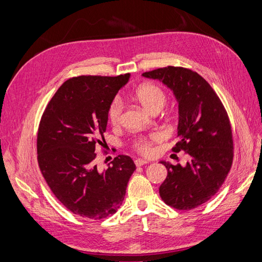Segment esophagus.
Returning <instances> with one entry per match:
<instances>
[{
  "label": "esophagus",
  "mask_w": 262,
  "mask_h": 262,
  "mask_svg": "<svg viewBox=\"0 0 262 262\" xmlns=\"http://www.w3.org/2000/svg\"><path fill=\"white\" fill-rule=\"evenodd\" d=\"M134 163H136L137 166H143L144 164H147L148 161H145V160H141V158H138V160L134 161Z\"/></svg>",
  "instance_id": "obj_1"
}]
</instances>
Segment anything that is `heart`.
<instances>
[{
  "instance_id": "obj_1",
  "label": "heart",
  "mask_w": 262,
  "mask_h": 262,
  "mask_svg": "<svg viewBox=\"0 0 262 262\" xmlns=\"http://www.w3.org/2000/svg\"><path fill=\"white\" fill-rule=\"evenodd\" d=\"M137 100L143 106L149 113L153 110L161 109L166 102V94L162 87L156 84H144L138 87L136 93H134ZM123 112V102L122 100L116 97L110 102L108 107V119L113 125H118L121 122ZM160 133H152L149 137H140L134 139L132 142V146L137 152L148 155L153 152L152 142L160 139Z\"/></svg>"
}]
</instances>
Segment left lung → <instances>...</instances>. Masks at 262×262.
I'll return each instance as SVG.
<instances>
[{"label":"left lung","mask_w":262,"mask_h":262,"mask_svg":"<svg viewBox=\"0 0 262 262\" xmlns=\"http://www.w3.org/2000/svg\"><path fill=\"white\" fill-rule=\"evenodd\" d=\"M142 75L160 80L173 92L179 109V141L172 152L184 150L191 157L184 167L161 162L167 177L160 195L173 209L192 210L219 191L231 170L234 144L227 113L211 85L191 70L167 67Z\"/></svg>","instance_id":"1"}]
</instances>
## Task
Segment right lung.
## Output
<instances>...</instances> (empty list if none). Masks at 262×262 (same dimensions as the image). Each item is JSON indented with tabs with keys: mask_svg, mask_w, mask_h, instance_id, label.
I'll use <instances>...</instances> for the list:
<instances>
[{
	"mask_svg": "<svg viewBox=\"0 0 262 262\" xmlns=\"http://www.w3.org/2000/svg\"><path fill=\"white\" fill-rule=\"evenodd\" d=\"M130 74L69 78L47 105L37 134V160L55 198L77 215L101 220L122 204L136 164L118 155L104 171L95 148L105 142L108 107Z\"/></svg>",
	"mask_w": 262,
	"mask_h": 262,
	"instance_id": "right-lung-1",
	"label": "right lung"
}]
</instances>
